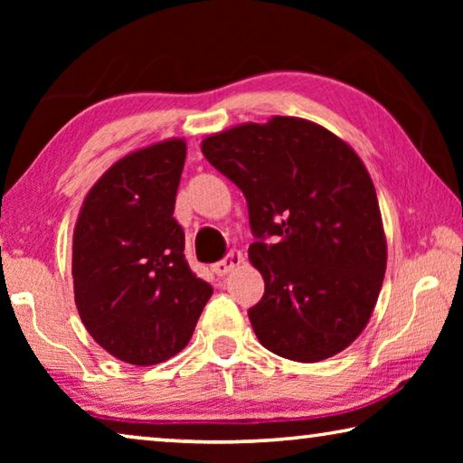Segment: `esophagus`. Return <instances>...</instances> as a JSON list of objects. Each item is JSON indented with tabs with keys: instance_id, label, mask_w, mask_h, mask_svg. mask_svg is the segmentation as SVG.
I'll use <instances>...</instances> for the list:
<instances>
[{
	"instance_id": "obj_1",
	"label": "esophagus",
	"mask_w": 463,
	"mask_h": 463,
	"mask_svg": "<svg viewBox=\"0 0 463 463\" xmlns=\"http://www.w3.org/2000/svg\"><path fill=\"white\" fill-rule=\"evenodd\" d=\"M242 260H245V257H242L241 250H231V253L226 255L222 261H218V263L213 265V271L216 273V276H226V273L232 271L234 268H239Z\"/></svg>"
}]
</instances>
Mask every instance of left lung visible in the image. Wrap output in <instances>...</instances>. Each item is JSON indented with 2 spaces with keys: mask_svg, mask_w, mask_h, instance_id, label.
Segmentation results:
<instances>
[{
  "mask_svg": "<svg viewBox=\"0 0 463 463\" xmlns=\"http://www.w3.org/2000/svg\"><path fill=\"white\" fill-rule=\"evenodd\" d=\"M247 198L249 261L265 281L249 310L265 349L315 364L370 323L386 273L378 195L359 155L317 122L273 116L202 140Z\"/></svg>",
  "mask_w": 463,
  "mask_h": 463,
  "instance_id": "1",
  "label": "left lung"
}]
</instances>
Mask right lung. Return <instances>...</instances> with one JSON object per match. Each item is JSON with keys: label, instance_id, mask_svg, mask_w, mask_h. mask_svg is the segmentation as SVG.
Listing matches in <instances>:
<instances>
[{"label": "right lung", "instance_id": "right-lung-1", "mask_svg": "<svg viewBox=\"0 0 463 463\" xmlns=\"http://www.w3.org/2000/svg\"><path fill=\"white\" fill-rule=\"evenodd\" d=\"M185 140L124 155L83 200L73 231V289L99 347L132 365H155L190 343L213 286L185 261L174 218Z\"/></svg>", "mask_w": 463, "mask_h": 463}]
</instances>
